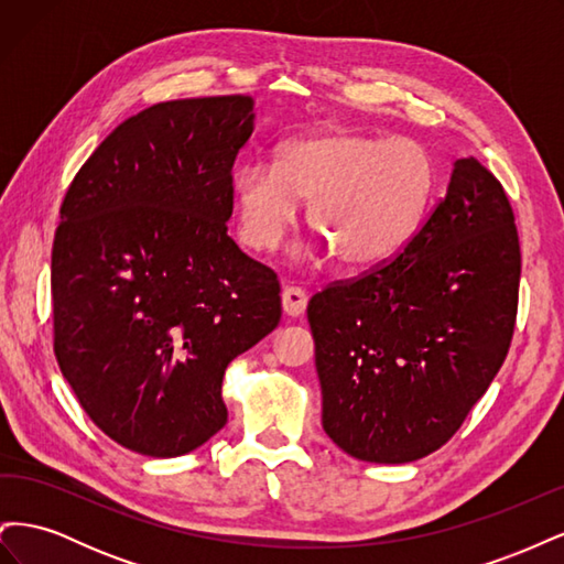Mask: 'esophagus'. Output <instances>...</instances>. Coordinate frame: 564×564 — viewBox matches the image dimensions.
<instances>
[{"mask_svg": "<svg viewBox=\"0 0 564 564\" xmlns=\"http://www.w3.org/2000/svg\"><path fill=\"white\" fill-rule=\"evenodd\" d=\"M305 305H308V296L301 286L289 284L282 289V311L289 317H301L305 313Z\"/></svg>", "mask_w": 564, "mask_h": 564, "instance_id": "esophagus-1", "label": "esophagus"}]
</instances>
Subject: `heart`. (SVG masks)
Segmentation results:
<instances>
[{
	"instance_id": "1",
	"label": "heart",
	"mask_w": 564,
	"mask_h": 564,
	"mask_svg": "<svg viewBox=\"0 0 564 564\" xmlns=\"http://www.w3.org/2000/svg\"><path fill=\"white\" fill-rule=\"evenodd\" d=\"M232 191L251 251L275 249L294 226L299 202H308V226L336 261L369 270L412 242L435 191V162L402 135L319 129L280 145L272 166H242Z\"/></svg>"
}]
</instances>
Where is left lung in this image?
Masks as SVG:
<instances>
[{
  "instance_id": "8db88e82",
  "label": "left lung",
  "mask_w": 564,
  "mask_h": 564,
  "mask_svg": "<svg viewBox=\"0 0 564 564\" xmlns=\"http://www.w3.org/2000/svg\"><path fill=\"white\" fill-rule=\"evenodd\" d=\"M520 286L516 216L475 158L398 259L308 303L322 429L369 464H409L460 429L501 369Z\"/></svg>"
}]
</instances>
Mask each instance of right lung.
I'll use <instances>...</instances> for the list:
<instances>
[{
  "mask_svg": "<svg viewBox=\"0 0 564 564\" xmlns=\"http://www.w3.org/2000/svg\"><path fill=\"white\" fill-rule=\"evenodd\" d=\"M251 96L166 100L129 117L67 187L51 251L54 350L84 412L155 458L228 421L237 355L282 315L280 282L232 242V164Z\"/></svg>",
  "mask_w": 564,
  "mask_h": 564,
  "instance_id": "1",
  "label": "right lung"
}]
</instances>
